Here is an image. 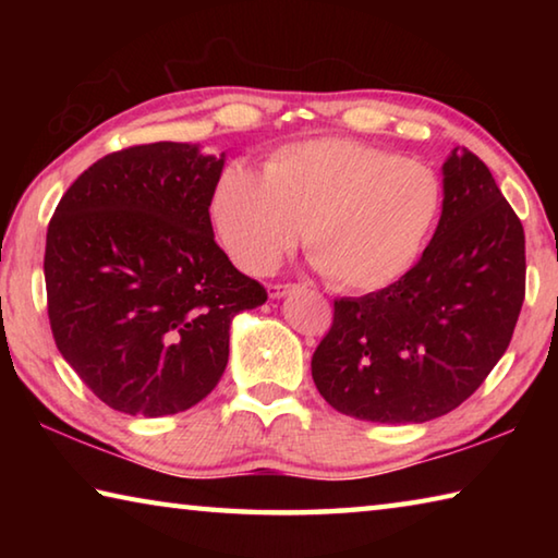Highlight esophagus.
<instances>
[{
    "label": "esophagus",
    "instance_id": "1",
    "mask_svg": "<svg viewBox=\"0 0 558 558\" xmlns=\"http://www.w3.org/2000/svg\"><path fill=\"white\" fill-rule=\"evenodd\" d=\"M290 292H295V286H270V288H268V295H270L272 300L286 298V295H290Z\"/></svg>",
    "mask_w": 558,
    "mask_h": 558
}]
</instances>
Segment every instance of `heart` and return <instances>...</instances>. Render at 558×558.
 Wrapping results in <instances>:
<instances>
[{
  "mask_svg": "<svg viewBox=\"0 0 558 558\" xmlns=\"http://www.w3.org/2000/svg\"><path fill=\"white\" fill-rule=\"evenodd\" d=\"M446 186L426 162L356 140L278 149L263 179L229 167L211 194L221 245L245 272H268L305 245L332 286L374 292L399 280L440 219Z\"/></svg>",
  "mask_w": 558,
  "mask_h": 558,
  "instance_id": "b5f03b06",
  "label": "heart"
}]
</instances>
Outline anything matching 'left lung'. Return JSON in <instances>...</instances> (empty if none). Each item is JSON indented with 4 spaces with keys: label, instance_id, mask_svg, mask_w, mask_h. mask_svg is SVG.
Returning <instances> with one entry per match:
<instances>
[{
    "label": "left lung",
    "instance_id": "8db88e82",
    "mask_svg": "<svg viewBox=\"0 0 558 558\" xmlns=\"http://www.w3.org/2000/svg\"><path fill=\"white\" fill-rule=\"evenodd\" d=\"M438 229L401 280L335 300L313 354L323 399L359 421L426 423L475 393L507 352L524 302V229L468 149L442 162Z\"/></svg>",
    "mask_w": 558,
    "mask_h": 558
}]
</instances>
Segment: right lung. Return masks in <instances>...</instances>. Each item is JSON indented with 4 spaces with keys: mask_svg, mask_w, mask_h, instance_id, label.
<instances>
[{
    "mask_svg": "<svg viewBox=\"0 0 558 558\" xmlns=\"http://www.w3.org/2000/svg\"><path fill=\"white\" fill-rule=\"evenodd\" d=\"M226 153L128 147L61 196L44 278L61 356L110 409L172 415L214 391L233 317L268 300L216 245L209 204Z\"/></svg>",
    "mask_w": 558,
    "mask_h": 558,
    "instance_id": "right-lung-1",
    "label": "right lung"
}]
</instances>
